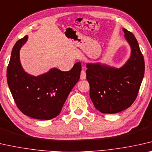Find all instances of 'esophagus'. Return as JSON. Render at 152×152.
Masks as SVG:
<instances>
[{
  "label": "esophagus",
  "instance_id": "1",
  "mask_svg": "<svg viewBox=\"0 0 152 152\" xmlns=\"http://www.w3.org/2000/svg\"><path fill=\"white\" fill-rule=\"evenodd\" d=\"M86 78V72L85 70H82L80 73V79L81 80H85Z\"/></svg>",
  "mask_w": 152,
  "mask_h": 152
}]
</instances>
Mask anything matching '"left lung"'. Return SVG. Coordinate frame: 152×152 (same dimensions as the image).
Instances as JSON below:
<instances>
[{"mask_svg":"<svg viewBox=\"0 0 152 152\" xmlns=\"http://www.w3.org/2000/svg\"><path fill=\"white\" fill-rule=\"evenodd\" d=\"M123 31L131 48L130 57L123 66L115 68L99 63L87 64L90 98L102 113H117L130 107L137 98L144 76V58L137 40L130 31Z\"/></svg>","mask_w":152,"mask_h":152,"instance_id":"8db88e82","label":"left lung"}]
</instances>
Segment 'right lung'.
Instances as JSON below:
<instances>
[{"mask_svg": "<svg viewBox=\"0 0 152 152\" xmlns=\"http://www.w3.org/2000/svg\"><path fill=\"white\" fill-rule=\"evenodd\" d=\"M28 39L15 43L7 70L9 88L20 111L34 119L48 120L59 115L65 100L80 76L81 63L63 72L53 68L38 76L27 74L20 61V50Z\"/></svg>", "mask_w": 152, "mask_h": 152, "instance_id": "add662e5", "label": "right lung"}]
</instances>
